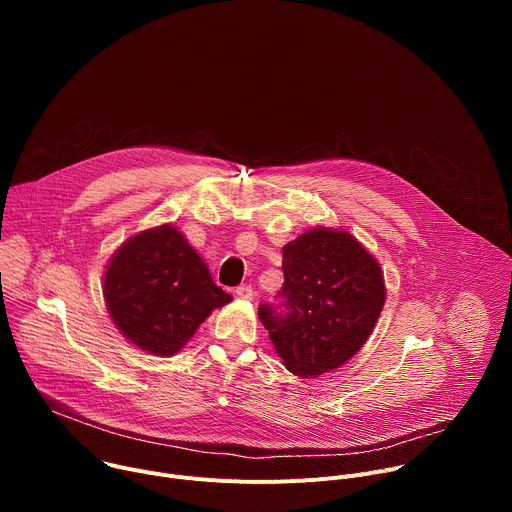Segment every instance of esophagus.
Returning <instances> with one entry per match:
<instances>
[{
  "instance_id": "34e87169",
  "label": "esophagus",
  "mask_w": 512,
  "mask_h": 512,
  "mask_svg": "<svg viewBox=\"0 0 512 512\" xmlns=\"http://www.w3.org/2000/svg\"><path fill=\"white\" fill-rule=\"evenodd\" d=\"M235 294H237V298H241V300H253V294H255V291H253V287L251 285H239L237 289H235Z\"/></svg>"
}]
</instances>
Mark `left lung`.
Returning a JSON list of instances; mask_svg holds the SVG:
<instances>
[{
  "label": "left lung",
  "instance_id": "8db88e82",
  "mask_svg": "<svg viewBox=\"0 0 512 512\" xmlns=\"http://www.w3.org/2000/svg\"><path fill=\"white\" fill-rule=\"evenodd\" d=\"M277 304L259 320L298 377H318L352 358L371 336L385 306L379 261L350 233L316 227L283 247Z\"/></svg>",
  "mask_w": 512,
  "mask_h": 512
}]
</instances>
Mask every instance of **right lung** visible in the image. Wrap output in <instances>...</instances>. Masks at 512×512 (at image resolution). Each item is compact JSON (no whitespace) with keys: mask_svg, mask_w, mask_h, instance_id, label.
<instances>
[{"mask_svg":"<svg viewBox=\"0 0 512 512\" xmlns=\"http://www.w3.org/2000/svg\"><path fill=\"white\" fill-rule=\"evenodd\" d=\"M103 296L121 334L156 356L176 354L214 308L233 300L172 225L141 231L117 249Z\"/></svg>","mask_w":512,"mask_h":512,"instance_id":"obj_1","label":"right lung"}]
</instances>
